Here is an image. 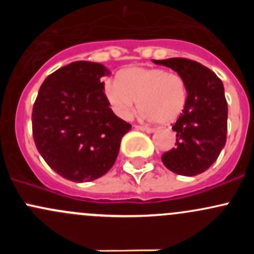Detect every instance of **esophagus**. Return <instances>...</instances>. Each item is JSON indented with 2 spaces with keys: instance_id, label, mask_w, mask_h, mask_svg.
Segmentation results:
<instances>
[{
  "instance_id": "1",
  "label": "esophagus",
  "mask_w": 254,
  "mask_h": 254,
  "mask_svg": "<svg viewBox=\"0 0 254 254\" xmlns=\"http://www.w3.org/2000/svg\"><path fill=\"white\" fill-rule=\"evenodd\" d=\"M134 127L136 130H141V131H145V132H152L153 131V129H151V127H141V125H134Z\"/></svg>"
}]
</instances>
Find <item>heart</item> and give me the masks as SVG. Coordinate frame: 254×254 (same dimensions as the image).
<instances>
[{
  "instance_id": "obj_1",
  "label": "heart",
  "mask_w": 254,
  "mask_h": 254,
  "mask_svg": "<svg viewBox=\"0 0 254 254\" xmlns=\"http://www.w3.org/2000/svg\"><path fill=\"white\" fill-rule=\"evenodd\" d=\"M104 91L118 117L129 119L139 99L142 118L160 124L175 122L188 98L184 78L160 67L127 68L119 79L106 81Z\"/></svg>"
}]
</instances>
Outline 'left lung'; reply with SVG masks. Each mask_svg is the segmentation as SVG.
I'll use <instances>...</instances> for the list:
<instances>
[{
    "label": "left lung",
    "instance_id": "8db88e82",
    "mask_svg": "<svg viewBox=\"0 0 254 254\" xmlns=\"http://www.w3.org/2000/svg\"><path fill=\"white\" fill-rule=\"evenodd\" d=\"M184 78L188 98L172 129L176 147L162 155V162L181 176L205 172L217 160L226 143L227 102L224 84L211 70L184 58L153 60Z\"/></svg>",
    "mask_w": 254,
    "mask_h": 254
}]
</instances>
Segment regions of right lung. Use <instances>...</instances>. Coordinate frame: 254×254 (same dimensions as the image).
<instances>
[{
    "mask_svg": "<svg viewBox=\"0 0 254 254\" xmlns=\"http://www.w3.org/2000/svg\"><path fill=\"white\" fill-rule=\"evenodd\" d=\"M103 65L75 61L49 75L32 112L35 146L51 170L72 182L106 175L131 129L109 108Z\"/></svg>",
    "mask_w": 254,
    "mask_h": 254,
    "instance_id": "add662e5",
    "label": "right lung"
}]
</instances>
